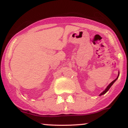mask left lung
Returning <instances> with one entry per match:
<instances>
[{
    "label": "left lung",
    "mask_w": 128,
    "mask_h": 128,
    "mask_svg": "<svg viewBox=\"0 0 128 128\" xmlns=\"http://www.w3.org/2000/svg\"><path fill=\"white\" fill-rule=\"evenodd\" d=\"M118 76H119V72H118V76H117V78H116V79H114V80H113V81H112V82H111V83H110V84H109V85H108V86H107V87L106 88V89H105V90H104V92H101V93H100V94H99V96H102V95H103V94H105V93H106V92H108V90H109V89L110 88H111V86H112V84H114V82H116V80H117V79H118Z\"/></svg>",
    "instance_id": "obj_1"
}]
</instances>
